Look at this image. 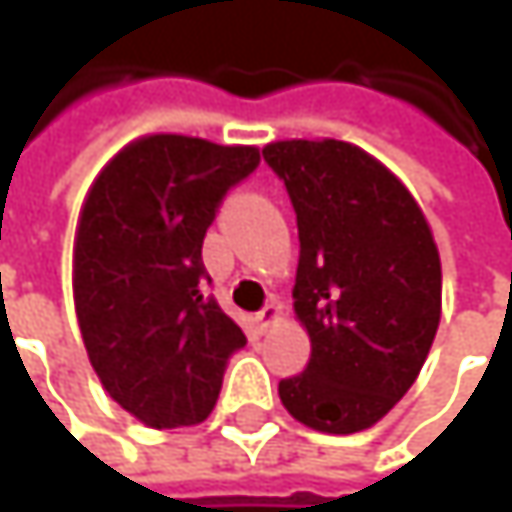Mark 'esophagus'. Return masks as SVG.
<instances>
[{
  "label": "esophagus",
  "mask_w": 512,
  "mask_h": 512,
  "mask_svg": "<svg viewBox=\"0 0 512 512\" xmlns=\"http://www.w3.org/2000/svg\"><path fill=\"white\" fill-rule=\"evenodd\" d=\"M278 320H281V305H278V302L263 305V308L255 314V323L260 332H266V329H269V326H275Z\"/></svg>",
  "instance_id": "1"
}]
</instances>
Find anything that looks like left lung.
<instances>
[{"mask_svg":"<svg viewBox=\"0 0 512 512\" xmlns=\"http://www.w3.org/2000/svg\"><path fill=\"white\" fill-rule=\"evenodd\" d=\"M299 228L293 308L311 361L278 382L311 430L350 436L385 418L418 379L442 317V260L412 192L338 139L263 148Z\"/></svg>","mask_w":512,"mask_h":512,"instance_id":"left-lung-1","label":"left lung"}]
</instances>
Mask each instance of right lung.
<instances>
[{"instance_id":"obj_1","label":"right lung","mask_w":512,"mask_h":512,"mask_svg":"<svg viewBox=\"0 0 512 512\" xmlns=\"http://www.w3.org/2000/svg\"><path fill=\"white\" fill-rule=\"evenodd\" d=\"M260 151L145 136L91 183L73 240L76 320L109 397L154 430L201 424L243 329L204 296L201 246Z\"/></svg>"}]
</instances>
